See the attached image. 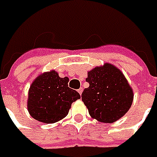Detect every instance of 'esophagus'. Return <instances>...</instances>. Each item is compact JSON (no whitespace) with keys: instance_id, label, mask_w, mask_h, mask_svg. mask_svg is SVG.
Returning a JSON list of instances; mask_svg holds the SVG:
<instances>
[{"instance_id":"obj_1","label":"esophagus","mask_w":157,"mask_h":157,"mask_svg":"<svg viewBox=\"0 0 157 157\" xmlns=\"http://www.w3.org/2000/svg\"><path fill=\"white\" fill-rule=\"evenodd\" d=\"M78 94H79L81 95V94H82V92H83V88H82V87H80V88H79L78 90Z\"/></svg>"}]
</instances>
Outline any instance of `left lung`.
I'll return each mask as SVG.
<instances>
[{
	"label": "left lung",
	"mask_w": 157,
	"mask_h": 157,
	"mask_svg": "<svg viewBox=\"0 0 157 157\" xmlns=\"http://www.w3.org/2000/svg\"><path fill=\"white\" fill-rule=\"evenodd\" d=\"M89 86L82 101L90 116L101 123H113L124 117L133 101V92L121 71L105 63L87 72Z\"/></svg>",
	"instance_id": "8db88e82"
}]
</instances>
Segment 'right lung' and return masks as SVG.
I'll return each mask as SVG.
<instances>
[{"label": "right lung", "instance_id": "1", "mask_svg": "<svg viewBox=\"0 0 157 157\" xmlns=\"http://www.w3.org/2000/svg\"><path fill=\"white\" fill-rule=\"evenodd\" d=\"M69 78H60L52 70L39 75L30 86L27 109L38 121L53 124L66 117L71 103L80 98L77 91L68 86Z\"/></svg>", "mask_w": 157, "mask_h": 157}]
</instances>
